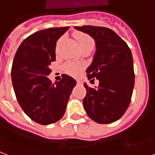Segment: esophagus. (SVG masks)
<instances>
[{
	"label": "esophagus",
	"mask_w": 155,
	"mask_h": 155,
	"mask_svg": "<svg viewBox=\"0 0 155 155\" xmlns=\"http://www.w3.org/2000/svg\"><path fill=\"white\" fill-rule=\"evenodd\" d=\"M77 84L78 85H82V82L81 81H79V80H77Z\"/></svg>",
	"instance_id": "34e87169"
}]
</instances>
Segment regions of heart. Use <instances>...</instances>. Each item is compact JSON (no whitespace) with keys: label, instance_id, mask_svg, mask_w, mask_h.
Returning a JSON list of instances; mask_svg holds the SVG:
<instances>
[{"label":"heart","instance_id":"1","mask_svg":"<svg viewBox=\"0 0 155 155\" xmlns=\"http://www.w3.org/2000/svg\"><path fill=\"white\" fill-rule=\"evenodd\" d=\"M75 39L78 41V46L81 51L86 50V49H91L94 46V39H92L89 35L87 34H82V33H78V34L75 35ZM82 69V66L80 64H71L69 65V70L71 72L72 74H78L79 72L81 71Z\"/></svg>","mask_w":155,"mask_h":155}]
</instances>
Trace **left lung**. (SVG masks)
Masks as SVG:
<instances>
[{"label": "left lung", "mask_w": 155, "mask_h": 155, "mask_svg": "<svg viewBox=\"0 0 155 155\" xmlns=\"http://www.w3.org/2000/svg\"><path fill=\"white\" fill-rule=\"evenodd\" d=\"M94 38L96 51L86 70L89 80L99 81V87L86 83L84 108L91 120L99 124H111L125 113L131 102L135 74L134 61L128 44L107 27L75 26Z\"/></svg>", "instance_id": "obj_1"}]
</instances>
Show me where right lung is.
<instances>
[{"instance_id": "right-lung-1", "label": "right lung", "mask_w": 155, "mask_h": 155, "mask_svg": "<svg viewBox=\"0 0 155 155\" xmlns=\"http://www.w3.org/2000/svg\"><path fill=\"white\" fill-rule=\"evenodd\" d=\"M69 26L42 30L20 44L11 69L17 100L32 120L48 125L60 120L65 112L76 81L67 74L51 84L49 65L56 61V44Z\"/></svg>"}]
</instances>
